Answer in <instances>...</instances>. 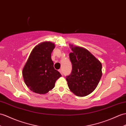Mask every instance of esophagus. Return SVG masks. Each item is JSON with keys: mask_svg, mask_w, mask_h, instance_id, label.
Listing matches in <instances>:
<instances>
[{"mask_svg": "<svg viewBox=\"0 0 126 126\" xmlns=\"http://www.w3.org/2000/svg\"><path fill=\"white\" fill-rule=\"evenodd\" d=\"M58 71H59L61 73V75H63V71H62V69H60L59 70H58Z\"/></svg>", "mask_w": 126, "mask_h": 126, "instance_id": "1", "label": "esophagus"}]
</instances>
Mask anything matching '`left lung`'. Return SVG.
<instances>
[{
	"label": "left lung",
	"instance_id": "obj_1",
	"mask_svg": "<svg viewBox=\"0 0 126 126\" xmlns=\"http://www.w3.org/2000/svg\"><path fill=\"white\" fill-rule=\"evenodd\" d=\"M72 64L71 74L66 77L71 91L78 96H85L94 91L102 76L101 62L86 49L69 45Z\"/></svg>",
	"mask_w": 126,
	"mask_h": 126
}]
</instances>
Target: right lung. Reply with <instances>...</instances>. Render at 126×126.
I'll list each match as a JSON object with an SVG mask.
<instances>
[{"mask_svg": "<svg viewBox=\"0 0 126 126\" xmlns=\"http://www.w3.org/2000/svg\"><path fill=\"white\" fill-rule=\"evenodd\" d=\"M54 43L45 41L38 44L32 50L22 69L25 83L32 91L45 94L55 87L57 79L62 76L54 68L51 52Z\"/></svg>", "mask_w": 126, "mask_h": 126, "instance_id": "add662e5", "label": "right lung"}]
</instances>
